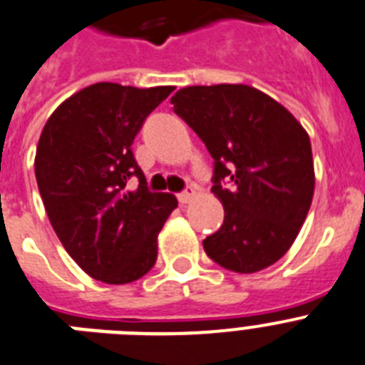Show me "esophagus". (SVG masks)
Listing matches in <instances>:
<instances>
[{"label": "esophagus", "mask_w": 365, "mask_h": 365, "mask_svg": "<svg viewBox=\"0 0 365 365\" xmlns=\"http://www.w3.org/2000/svg\"><path fill=\"white\" fill-rule=\"evenodd\" d=\"M195 196H196V187L187 185L185 189H183V191L178 195V200H180V204H189V202H191Z\"/></svg>", "instance_id": "1"}]
</instances>
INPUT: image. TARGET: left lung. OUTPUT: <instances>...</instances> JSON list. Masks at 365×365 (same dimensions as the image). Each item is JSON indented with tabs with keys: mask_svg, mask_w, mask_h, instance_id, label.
Segmentation results:
<instances>
[{
	"mask_svg": "<svg viewBox=\"0 0 365 365\" xmlns=\"http://www.w3.org/2000/svg\"><path fill=\"white\" fill-rule=\"evenodd\" d=\"M170 104L213 158L211 191L224 224L205 237L207 257L239 274L274 264L296 240L314 195L309 134L277 101L244 84L183 88Z\"/></svg>",
	"mask_w": 365,
	"mask_h": 365,
	"instance_id": "left-lung-1",
	"label": "left lung"
}]
</instances>
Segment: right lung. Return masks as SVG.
<instances>
[{
    "label": "right lung",
    "mask_w": 365,
    "mask_h": 365,
    "mask_svg": "<svg viewBox=\"0 0 365 365\" xmlns=\"http://www.w3.org/2000/svg\"><path fill=\"white\" fill-rule=\"evenodd\" d=\"M173 90L97 82L60 104L42 130L34 174L47 217L97 281L132 283L156 262L158 233L178 200L148 191L132 143ZM130 178L140 180L135 192L125 189Z\"/></svg>",
    "instance_id": "add662e5"
}]
</instances>
